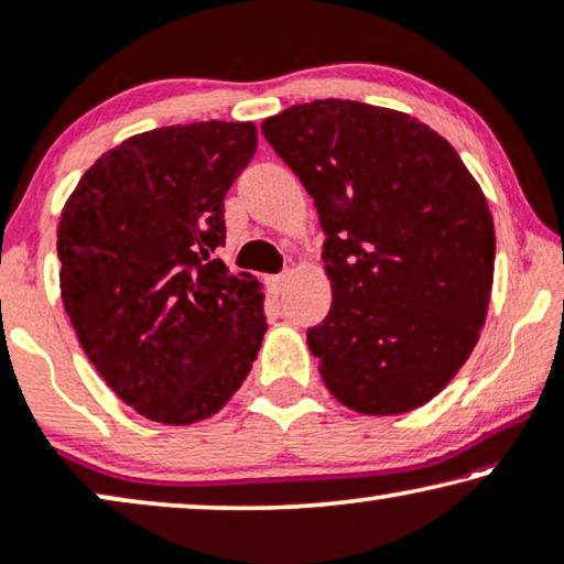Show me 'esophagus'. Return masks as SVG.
<instances>
[{
  "mask_svg": "<svg viewBox=\"0 0 564 564\" xmlns=\"http://www.w3.org/2000/svg\"><path fill=\"white\" fill-rule=\"evenodd\" d=\"M286 283H289V275L286 273L273 275V278H270V291H273L275 296H281L283 291H286Z\"/></svg>",
  "mask_w": 564,
  "mask_h": 564,
  "instance_id": "34e87169",
  "label": "esophagus"
}]
</instances>
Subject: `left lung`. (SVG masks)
Here are the masks:
<instances>
[{
    "label": "left lung",
    "instance_id": "1",
    "mask_svg": "<svg viewBox=\"0 0 564 564\" xmlns=\"http://www.w3.org/2000/svg\"><path fill=\"white\" fill-rule=\"evenodd\" d=\"M325 231L333 310L306 333L325 387L360 415L423 408L485 325L495 224L482 187L431 126L356 100L262 120Z\"/></svg>",
    "mask_w": 564,
    "mask_h": 564
}]
</instances>
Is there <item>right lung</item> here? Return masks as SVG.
<instances>
[{
  "mask_svg": "<svg viewBox=\"0 0 564 564\" xmlns=\"http://www.w3.org/2000/svg\"><path fill=\"white\" fill-rule=\"evenodd\" d=\"M258 149L254 123L200 120L120 141L58 221L62 299L112 392L154 423L219 412L258 358L262 286L231 275L224 195Z\"/></svg>",
  "mask_w": 564,
  "mask_h": 564,
  "instance_id": "add662e5",
  "label": "right lung"
}]
</instances>
